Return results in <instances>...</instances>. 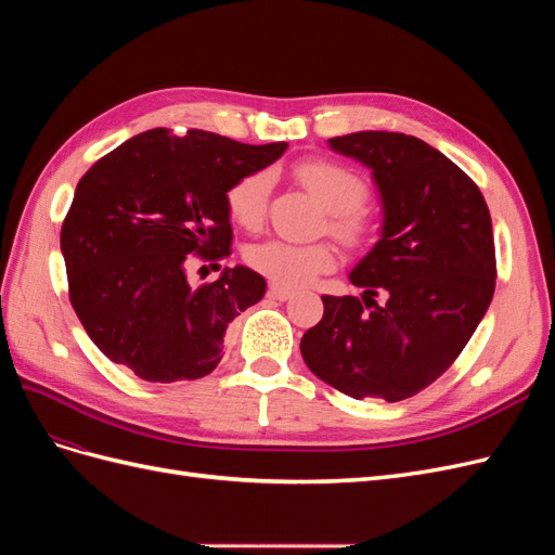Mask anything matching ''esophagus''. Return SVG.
<instances>
[{"label": "esophagus", "mask_w": 555, "mask_h": 555, "mask_svg": "<svg viewBox=\"0 0 555 555\" xmlns=\"http://www.w3.org/2000/svg\"><path fill=\"white\" fill-rule=\"evenodd\" d=\"M268 296L271 298H278V300H289L292 296H294V289H289V287H282V284H271V287H268Z\"/></svg>", "instance_id": "1"}]
</instances>
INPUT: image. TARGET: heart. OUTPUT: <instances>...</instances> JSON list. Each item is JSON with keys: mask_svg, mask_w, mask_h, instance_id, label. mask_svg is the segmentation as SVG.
<instances>
[{"mask_svg": "<svg viewBox=\"0 0 555 555\" xmlns=\"http://www.w3.org/2000/svg\"><path fill=\"white\" fill-rule=\"evenodd\" d=\"M304 188L326 212L333 215L331 229L335 236L354 245L365 238L367 224L359 208L365 201V182L349 169L333 162H306L296 171ZM271 194V173L257 171L238 180L227 194V208L231 220L245 229H259ZM245 261L263 278L282 287H300L319 273H326L338 261L328 243L294 245L287 241H263L245 249Z\"/></svg>", "mask_w": 555, "mask_h": 555, "instance_id": "heart-1", "label": "heart"}]
</instances>
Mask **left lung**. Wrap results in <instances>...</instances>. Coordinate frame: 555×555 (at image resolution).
Listing matches in <instances>:
<instances>
[{
	"label": "left lung",
	"mask_w": 555,
	"mask_h": 555,
	"mask_svg": "<svg viewBox=\"0 0 555 555\" xmlns=\"http://www.w3.org/2000/svg\"><path fill=\"white\" fill-rule=\"evenodd\" d=\"M328 147L371 169L382 227L349 271L361 298L322 296L324 317L300 338V354L345 396L405 400L456 361L491 306L489 206L456 164L416 137L354 131Z\"/></svg>",
	"instance_id": "1"
}]
</instances>
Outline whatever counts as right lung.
<instances>
[{"mask_svg":"<svg viewBox=\"0 0 555 555\" xmlns=\"http://www.w3.org/2000/svg\"><path fill=\"white\" fill-rule=\"evenodd\" d=\"M284 150L282 141L247 145L204 129L184 137L150 129L80 178L60 245L72 306L113 363L159 384L215 371L229 324L259 304L266 280L233 266L194 287L190 255H229V190Z\"/></svg>","mask_w":555,"mask_h":555,"instance_id":"right-lung-1","label":"right lung"}]
</instances>
